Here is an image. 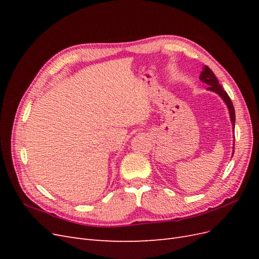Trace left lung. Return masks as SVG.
I'll return each mask as SVG.
<instances>
[{
    "instance_id": "1",
    "label": "left lung",
    "mask_w": 259,
    "mask_h": 259,
    "mask_svg": "<svg viewBox=\"0 0 259 259\" xmlns=\"http://www.w3.org/2000/svg\"><path fill=\"white\" fill-rule=\"evenodd\" d=\"M200 80L203 83H205L209 86V88H207L208 91L216 93L217 95L221 96V98L224 100V103L227 105V108H228L229 115H230V121L232 123V128H233V132H234V123H236V112H234L232 101H231L230 97L228 96V94H227L224 91V89L222 88V85L219 84L214 72L211 71V70L207 66L203 67L202 71L200 73ZM233 146H234V144H233ZM233 149H234V147H233ZM233 152H234V150H233Z\"/></svg>"
}]
</instances>
